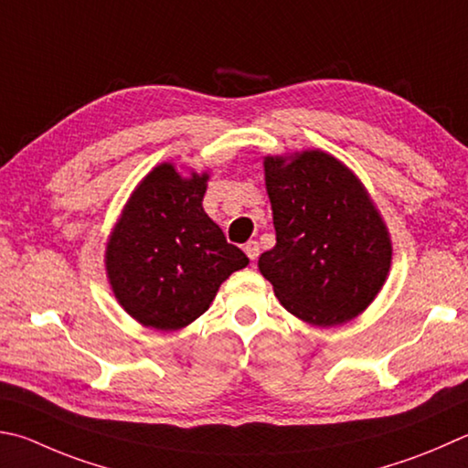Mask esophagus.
<instances>
[{
	"instance_id": "obj_1",
	"label": "esophagus",
	"mask_w": 468,
	"mask_h": 468,
	"mask_svg": "<svg viewBox=\"0 0 468 468\" xmlns=\"http://www.w3.org/2000/svg\"><path fill=\"white\" fill-rule=\"evenodd\" d=\"M243 251L245 256H248L251 261H256L260 256V243L258 241H248L243 245Z\"/></svg>"
}]
</instances>
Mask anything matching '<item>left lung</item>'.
Returning a JSON list of instances; mask_svg holds the SVG:
<instances>
[{"label": "left lung", "mask_w": 468, "mask_h": 468, "mask_svg": "<svg viewBox=\"0 0 468 468\" xmlns=\"http://www.w3.org/2000/svg\"><path fill=\"white\" fill-rule=\"evenodd\" d=\"M276 245L260 271L278 301L319 327L342 325L368 307L390 266L380 215L350 169L323 151L292 161L266 157Z\"/></svg>", "instance_id": "1"}]
</instances>
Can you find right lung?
Returning a JSON list of instances; mask_svg holds the SVG:
<instances>
[{"label": "right lung", "mask_w": 468, "mask_h": 468, "mask_svg": "<svg viewBox=\"0 0 468 468\" xmlns=\"http://www.w3.org/2000/svg\"><path fill=\"white\" fill-rule=\"evenodd\" d=\"M207 177L164 164L139 184L108 241L118 303L143 325L182 329L205 313L223 280L248 266L202 208Z\"/></svg>", "instance_id": "1"}]
</instances>
